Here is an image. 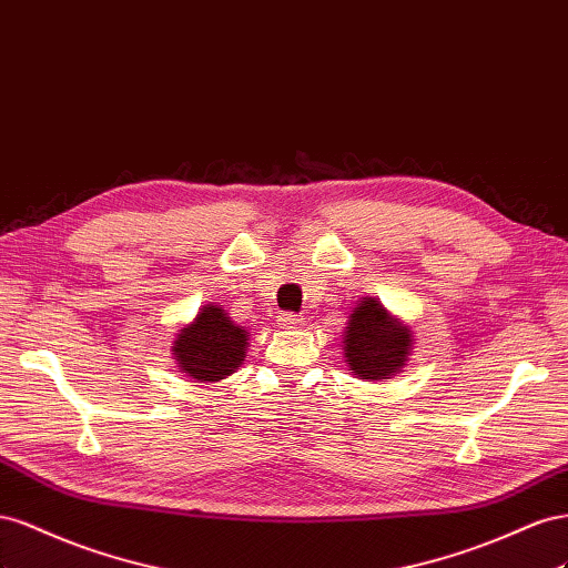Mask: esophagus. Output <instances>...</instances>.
<instances>
[{"mask_svg": "<svg viewBox=\"0 0 568 568\" xmlns=\"http://www.w3.org/2000/svg\"><path fill=\"white\" fill-rule=\"evenodd\" d=\"M278 321H281L283 328H297V326H302V318L297 314H283Z\"/></svg>", "mask_w": 568, "mask_h": 568, "instance_id": "obj_1", "label": "esophagus"}]
</instances>
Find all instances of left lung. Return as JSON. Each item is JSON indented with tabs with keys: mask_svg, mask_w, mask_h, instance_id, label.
<instances>
[{
	"mask_svg": "<svg viewBox=\"0 0 568 568\" xmlns=\"http://www.w3.org/2000/svg\"><path fill=\"white\" fill-rule=\"evenodd\" d=\"M414 335L409 326L390 316L374 297H362L349 314L343 337L345 362L362 381H383L395 376L409 362Z\"/></svg>",
	"mask_w": 568,
	"mask_h": 568,
	"instance_id": "1",
	"label": "left lung"
}]
</instances>
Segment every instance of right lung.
Listing matches in <instances>:
<instances>
[{"label": "right lung", "instance_id": "obj_1", "mask_svg": "<svg viewBox=\"0 0 568 568\" xmlns=\"http://www.w3.org/2000/svg\"><path fill=\"white\" fill-rule=\"evenodd\" d=\"M247 331L219 304H204L197 318L175 333L173 356L183 374L200 383L231 376L247 356Z\"/></svg>", "mask_w": 568, "mask_h": 568}]
</instances>
